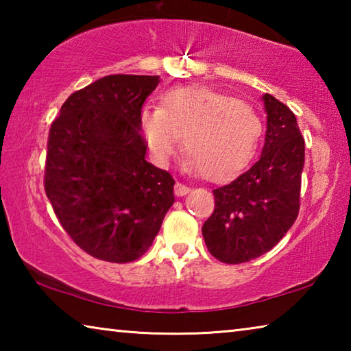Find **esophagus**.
<instances>
[{"label": "esophagus", "instance_id": "esophagus-1", "mask_svg": "<svg viewBox=\"0 0 351 351\" xmlns=\"http://www.w3.org/2000/svg\"><path fill=\"white\" fill-rule=\"evenodd\" d=\"M189 187L186 186V184H181V182H176L175 184V195L176 197H184V195L189 193Z\"/></svg>", "mask_w": 351, "mask_h": 351}]
</instances>
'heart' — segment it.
Returning a JSON list of instances; mask_svg holds the SVG:
<instances>
[{"label":"heart","instance_id":"b5f03b06","mask_svg":"<svg viewBox=\"0 0 351 351\" xmlns=\"http://www.w3.org/2000/svg\"><path fill=\"white\" fill-rule=\"evenodd\" d=\"M141 125L153 156L165 162L180 147L204 180L224 181L251 161L261 121L251 105L204 86L165 91L159 106H147Z\"/></svg>","mask_w":351,"mask_h":351}]
</instances>
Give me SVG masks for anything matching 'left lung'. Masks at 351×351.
Masks as SVG:
<instances>
[{"mask_svg":"<svg viewBox=\"0 0 351 351\" xmlns=\"http://www.w3.org/2000/svg\"><path fill=\"white\" fill-rule=\"evenodd\" d=\"M265 145L251 169L213 190L215 209L203 237L217 260L239 265L274 247L294 224L300 209L305 141L294 112L271 94Z\"/></svg>","mask_w":351,"mask_h":351,"instance_id":"1","label":"left lung"}]
</instances>
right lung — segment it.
<instances>
[{"label": "right lung", "mask_w": 351, "mask_h": 351, "mask_svg": "<svg viewBox=\"0 0 351 351\" xmlns=\"http://www.w3.org/2000/svg\"><path fill=\"white\" fill-rule=\"evenodd\" d=\"M159 75L112 74L71 94L49 130L45 192L77 246L128 263L152 246L175 180L145 161L141 110Z\"/></svg>", "instance_id": "add662e5"}]
</instances>
